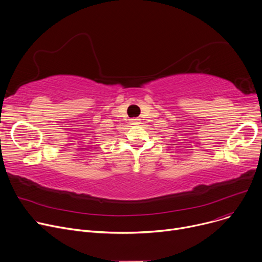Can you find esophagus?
<instances>
[{
	"label": "esophagus",
	"instance_id": "esophagus-1",
	"mask_svg": "<svg viewBox=\"0 0 262 262\" xmlns=\"http://www.w3.org/2000/svg\"><path fill=\"white\" fill-rule=\"evenodd\" d=\"M139 120H140V119H138V118L129 119V124H132V125H137V124H139Z\"/></svg>",
	"mask_w": 262,
	"mask_h": 262
}]
</instances>
